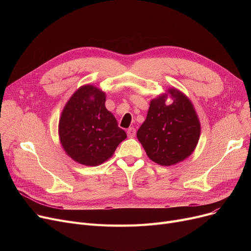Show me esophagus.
Wrapping results in <instances>:
<instances>
[{
	"mask_svg": "<svg viewBox=\"0 0 251 251\" xmlns=\"http://www.w3.org/2000/svg\"><path fill=\"white\" fill-rule=\"evenodd\" d=\"M135 134H136V130H135V128L131 127V128H129V129L127 130V135H128L129 137H134V136H135Z\"/></svg>",
	"mask_w": 251,
	"mask_h": 251,
	"instance_id": "obj_1",
	"label": "esophagus"
}]
</instances>
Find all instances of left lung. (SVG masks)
<instances>
[{"label":"left lung","mask_w":251,"mask_h":251,"mask_svg":"<svg viewBox=\"0 0 251 251\" xmlns=\"http://www.w3.org/2000/svg\"><path fill=\"white\" fill-rule=\"evenodd\" d=\"M174 102L166 105L167 96ZM201 136V123L190 100L176 88H169L151 100L146 121L137 138L150 159L161 166L180 163L194 151Z\"/></svg>","instance_id":"8db88e82"}]
</instances>
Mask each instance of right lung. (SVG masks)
<instances>
[{"label": "right lung", "instance_id": "add662e5", "mask_svg": "<svg viewBox=\"0 0 251 251\" xmlns=\"http://www.w3.org/2000/svg\"><path fill=\"white\" fill-rule=\"evenodd\" d=\"M105 94L94 85H83L69 99L59 121L60 142L72 160L99 166L114 154L126 137L114 115L105 109Z\"/></svg>", "mask_w": 251, "mask_h": 251}]
</instances>
